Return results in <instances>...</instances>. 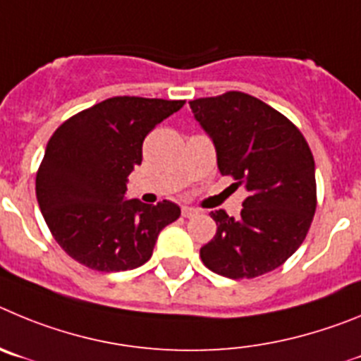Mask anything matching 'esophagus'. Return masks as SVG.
Instances as JSON below:
<instances>
[{
    "label": "esophagus",
    "instance_id": "esophagus-1",
    "mask_svg": "<svg viewBox=\"0 0 361 361\" xmlns=\"http://www.w3.org/2000/svg\"><path fill=\"white\" fill-rule=\"evenodd\" d=\"M197 214L200 212H197L196 209H192V207H183V209H181V216L187 217V219H190V217H196Z\"/></svg>",
    "mask_w": 361,
    "mask_h": 361
}]
</instances>
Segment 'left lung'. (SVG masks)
<instances>
[{
    "instance_id": "left-lung-1",
    "label": "left lung",
    "mask_w": 361,
    "mask_h": 361,
    "mask_svg": "<svg viewBox=\"0 0 361 361\" xmlns=\"http://www.w3.org/2000/svg\"><path fill=\"white\" fill-rule=\"evenodd\" d=\"M209 133L217 167L248 196L241 216L210 212L216 235L200 250L203 264L228 279L274 271L297 252L317 210L314 160L306 138L288 116L243 92L190 100Z\"/></svg>"
}]
</instances>
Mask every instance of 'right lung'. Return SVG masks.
<instances>
[{"label":"right lung","mask_w":361,"mask_h":361,"mask_svg":"<svg viewBox=\"0 0 361 361\" xmlns=\"http://www.w3.org/2000/svg\"><path fill=\"white\" fill-rule=\"evenodd\" d=\"M185 100L113 97L55 129L35 176V196L51 235L80 264L126 271L147 262L158 233L180 217L171 201L124 200L142 164L145 136Z\"/></svg>","instance_id":"obj_1"}]
</instances>
